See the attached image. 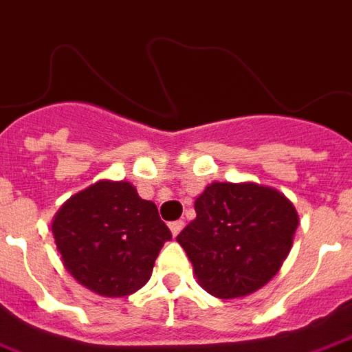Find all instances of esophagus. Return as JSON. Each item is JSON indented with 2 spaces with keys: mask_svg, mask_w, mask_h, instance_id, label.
<instances>
[{
  "mask_svg": "<svg viewBox=\"0 0 352 352\" xmlns=\"http://www.w3.org/2000/svg\"><path fill=\"white\" fill-rule=\"evenodd\" d=\"M184 228V222L183 220H177V222H171L169 223V231H171V235L177 236L181 233V229Z\"/></svg>",
  "mask_w": 352,
  "mask_h": 352,
  "instance_id": "1",
  "label": "esophagus"
}]
</instances>
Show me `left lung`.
Masks as SVG:
<instances>
[{"mask_svg": "<svg viewBox=\"0 0 352 352\" xmlns=\"http://www.w3.org/2000/svg\"><path fill=\"white\" fill-rule=\"evenodd\" d=\"M196 218L177 235L197 283L216 298L256 293L287 259L298 212L280 190L257 183H210Z\"/></svg>", "mask_w": 352, "mask_h": 352, "instance_id": "8db88e82", "label": "left lung"}]
</instances>
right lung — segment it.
<instances>
[{"label": "right lung", "mask_w": 352, "mask_h": 352, "mask_svg": "<svg viewBox=\"0 0 352 352\" xmlns=\"http://www.w3.org/2000/svg\"><path fill=\"white\" fill-rule=\"evenodd\" d=\"M63 267L80 285L108 298L129 296L149 282L171 239L153 201L129 181L102 179L70 196L52 220Z\"/></svg>", "instance_id": "1"}]
</instances>
